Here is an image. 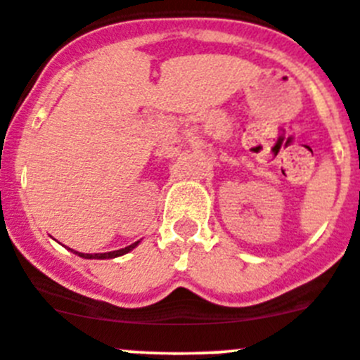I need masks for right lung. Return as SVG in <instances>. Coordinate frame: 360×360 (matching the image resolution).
Instances as JSON below:
<instances>
[{
    "label": "right lung",
    "instance_id": "1",
    "mask_svg": "<svg viewBox=\"0 0 360 360\" xmlns=\"http://www.w3.org/2000/svg\"><path fill=\"white\" fill-rule=\"evenodd\" d=\"M138 244H139V240L134 242V244H131V245H127V248L118 249V251L97 252V255H84V252H77V251H72V252H75V255H77V256H81V258H86V259H111V258H118V256L127 255V252L132 251V249H134Z\"/></svg>",
    "mask_w": 360,
    "mask_h": 360
}]
</instances>
